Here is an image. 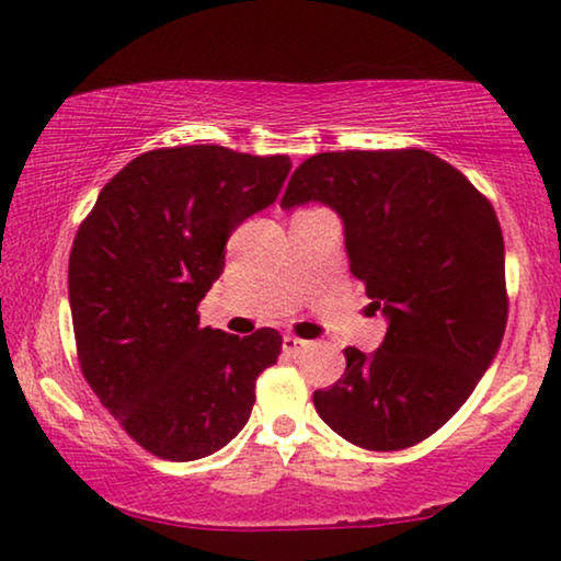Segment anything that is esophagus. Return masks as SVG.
<instances>
[{
    "mask_svg": "<svg viewBox=\"0 0 561 561\" xmlns=\"http://www.w3.org/2000/svg\"><path fill=\"white\" fill-rule=\"evenodd\" d=\"M282 350H284V353H287V355H302L305 350H309V342L295 337V334H284Z\"/></svg>",
    "mask_w": 561,
    "mask_h": 561,
    "instance_id": "34e87169",
    "label": "esophagus"
}]
</instances>
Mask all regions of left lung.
I'll return each mask as SVG.
<instances>
[{"label":"left lung","mask_w":561,"mask_h":561,"mask_svg":"<svg viewBox=\"0 0 561 561\" xmlns=\"http://www.w3.org/2000/svg\"><path fill=\"white\" fill-rule=\"evenodd\" d=\"M309 201L340 214L350 272L388 320L375 353L345 347V375L314 390L317 413L360 448H411L466 403L504 337V237L494 206L421 148L307 158L282 206Z\"/></svg>","instance_id":"obj_1"}]
</instances>
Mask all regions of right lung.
<instances>
[{
	"label": "right lung",
	"instance_id": "add662e5",
	"mask_svg": "<svg viewBox=\"0 0 561 561\" xmlns=\"http://www.w3.org/2000/svg\"><path fill=\"white\" fill-rule=\"evenodd\" d=\"M291 161L224 146L140 153L105 183L70 252L80 370L148 454L196 461L244 428L256 378L282 334L201 328L198 302L224 272V247L274 204Z\"/></svg>",
	"mask_w": 561,
	"mask_h": 561
}]
</instances>
